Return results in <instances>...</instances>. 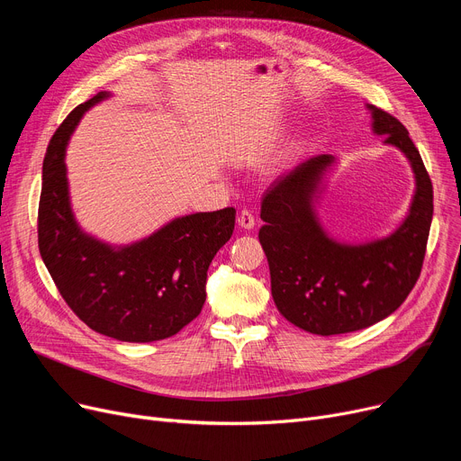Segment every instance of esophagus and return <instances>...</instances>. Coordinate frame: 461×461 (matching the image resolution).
I'll list each match as a JSON object with an SVG mask.
<instances>
[{"label":"esophagus","mask_w":461,"mask_h":461,"mask_svg":"<svg viewBox=\"0 0 461 461\" xmlns=\"http://www.w3.org/2000/svg\"><path fill=\"white\" fill-rule=\"evenodd\" d=\"M239 226L240 228H245V230H252L254 226H256V216L252 214V211H249V209H243L239 212Z\"/></svg>","instance_id":"obj_1"}]
</instances>
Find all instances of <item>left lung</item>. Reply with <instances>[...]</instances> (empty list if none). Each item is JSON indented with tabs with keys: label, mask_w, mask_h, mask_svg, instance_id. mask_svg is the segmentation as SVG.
I'll use <instances>...</instances> for the list:
<instances>
[{
	"label": "left lung",
	"mask_w": 461,
	"mask_h": 461,
	"mask_svg": "<svg viewBox=\"0 0 461 461\" xmlns=\"http://www.w3.org/2000/svg\"><path fill=\"white\" fill-rule=\"evenodd\" d=\"M374 131L411 160L417 192L405 222L368 245H338L312 211V196L330 166V155L312 157L278 177L263 194L259 243L269 261L271 294L282 316L295 327L332 336L384 320L415 287L426 256L433 214V186L407 129L370 106Z\"/></svg>",
	"instance_id": "obj_1"
}]
</instances>
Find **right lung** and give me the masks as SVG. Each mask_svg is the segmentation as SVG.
<instances>
[{
    "label": "right lung",
    "mask_w": 461,
    "mask_h": 461,
    "mask_svg": "<svg viewBox=\"0 0 461 461\" xmlns=\"http://www.w3.org/2000/svg\"><path fill=\"white\" fill-rule=\"evenodd\" d=\"M104 96L96 93L72 110L48 143L39 250L63 301L89 329L121 342H157L200 316L207 269L233 233L235 209L177 218L121 250L84 235L70 212L63 155L82 113Z\"/></svg>",
    "instance_id": "1"
}]
</instances>
